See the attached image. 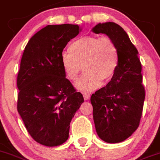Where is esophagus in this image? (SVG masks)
Masks as SVG:
<instances>
[{"instance_id": "obj_1", "label": "esophagus", "mask_w": 160, "mask_h": 160, "mask_svg": "<svg viewBox=\"0 0 160 160\" xmlns=\"http://www.w3.org/2000/svg\"><path fill=\"white\" fill-rule=\"evenodd\" d=\"M83 98H84V100H88L89 98H90V94H89V93L83 92Z\"/></svg>"}]
</instances>
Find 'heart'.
<instances>
[{
	"label": "heart",
	"instance_id": "obj_1",
	"mask_svg": "<svg viewBox=\"0 0 160 160\" xmlns=\"http://www.w3.org/2000/svg\"><path fill=\"white\" fill-rule=\"evenodd\" d=\"M64 74L75 80L83 70L84 74L76 83L83 92H92L100 87L102 80L114 77L119 65V51L116 43L108 37L85 36L70 44L68 52L61 56Z\"/></svg>",
	"mask_w": 160,
	"mask_h": 160
}]
</instances>
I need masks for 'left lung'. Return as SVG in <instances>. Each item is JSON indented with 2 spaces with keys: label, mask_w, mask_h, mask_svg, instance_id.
I'll return each instance as SVG.
<instances>
[{
  "label": "left lung",
  "mask_w": 160,
  "mask_h": 160,
  "mask_svg": "<svg viewBox=\"0 0 160 160\" xmlns=\"http://www.w3.org/2000/svg\"><path fill=\"white\" fill-rule=\"evenodd\" d=\"M92 31L107 35L119 48L117 72L107 85L92 95L91 103L98 136L106 143H120L138 128L143 112L145 90L139 52L116 23H99Z\"/></svg>",
  "instance_id": "obj_1"
}]
</instances>
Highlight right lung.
Masks as SVG:
<instances>
[{
    "instance_id": "right-lung-1",
    "label": "right lung",
    "mask_w": 160,
    "mask_h": 160,
    "mask_svg": "<svg viewBox=\"0 0 160 160\" xmlns=\"http://www.w3.org/2000/svg\"><path fill=\"white\" fill-rule=\"evenodd\" d=\"M80 31L77 24L47 25L24 50L17 76V111L30 136L44 146H59L68 139L72 119L83 102L61 64L63 50Z\"/></svg>"
}]
</instances>
